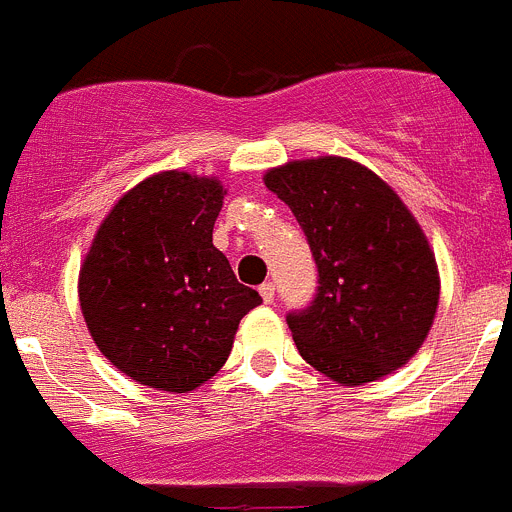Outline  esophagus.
<instances>
[{"label": "esophagus", "instance_id": "esophagus-1", "mask_svg": "<svg viewBox=\"0 0 512 512\" xmlns=\"http://www.w3.org/2000/svg\"><path fill=\"white\" fill-rule=\"evenodd\" d=\"M259 292H261V299H264L266 304L274 302L276 289H274V284H271V281H264V284H261V287H259Z\"/></svg>", "mask_w": 512, "mask_h": 512}]
</instances>
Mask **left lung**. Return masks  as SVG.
<instances>
[{
  "mask_svg": "<svg viewBox=\"0 0 512 512\" xmlns=\"http://www.w3.org/2000/svg\"><path fill=\"white\" fill-rule=\"evenodd\" d=\"M317 264V292L287 314L297 350L327 378L378 381L421 348L439 304L437 261L396 192L358 162L304 159L269 170Z\"/></svg>",
  "mask_w": 512,
  "mask_h": 512,
  "instance_id": "obj_1",
  "label": "left lung"
}]
</instances>
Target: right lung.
Masks as SVG:
<instances>
[{
    "mask_svg": "<svg viewBox=\"0 0 512 512\" xmlns=\"http://www.w3.org/2000/svg\"><path fill=\"white\" fill-rule=\"evenodd\" d=\"M218 180L162 172L139 182L98 228L81 269L91 337L121 373L187 393L218 373L243 314L259 307L213 246Z\"/></svg>",
    "mask_w": 512,
    "mask_h": 512,
    "instance_id": "1",
    "label": "right lung"
}]
</instances>
